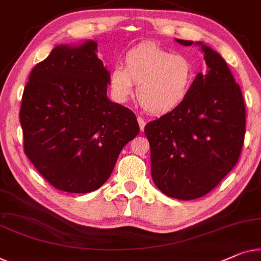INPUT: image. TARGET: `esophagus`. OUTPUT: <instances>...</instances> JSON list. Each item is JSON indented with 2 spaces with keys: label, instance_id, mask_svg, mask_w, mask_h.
<instances>
[{
  "label": "esophagus",
  "instance_id": "esophagus-1",
  "mask_svg": "<svg viewBox=\"0 0 261 261\" xmlns=\"http://www.w3.org/2000/svg\"><path fill=\"white\" fill-rule=\"evenodd\" d=\"M138 122H139L140 129H141V132H143V129H145V126H146V121H145V119L141 118V116H138Z\"/></svg>",
  "mask_w": 261,
  "mask_h": 261
}]
</instances>
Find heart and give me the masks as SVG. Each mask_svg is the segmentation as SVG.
Wrapping results in <instances>:
<instances>
[{"label":"heart","mask_w":261,"mask_h":261,"mask_svg":"<svg viewBox=\"0 0 261 261\" xmlns=\"http://www.w3.org/2000/svg\"><path fill=\"white\" fill-rule=\"evenodd\" d=\"M124 67L113 68L109 86L115 99L124 101L138 85L137 97L150 114H167L190 95L195 79L193 62L153 42L132 47L123 56Z\"/></svg>","instance_id":"b5f03b06"}]
</instances>
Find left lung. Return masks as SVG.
Here are the masks:
<instances>
[{
    "mask_svg": "<svg viewBox=\"0 0 261 261\" xmlns=\"http://www.w3.org/2000/svg\"><path fill=\"white\" fill-rule=\"evenodd\" d=\"M195 44L201 47L207 73L196 75L179 108L145 127L154 184L179 200L201 198L218 186L239 160L246 128L243 94L227 63L205 43Z\"/></svg>",
    "mask_w": 261,
    "mask_h": 261,
    "instance_id": "1",
    "label": "left lung"
}]
</instances>
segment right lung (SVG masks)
<instances>
[{
    "mask_svg": "<svg viewBox=\"0 0 261 261\" xmlns=\"http://www.w3.org/2000/svg\"><path fill=\"white\" fill-rule=\"evenodd\" d=\"M96 50L92 40L56 46L33 68L22 95L25 155L53 187L69 193L102 186L140 132L134 113L108 99L111 73Z\"/></svg>",
    "mask_w": 261,
    "mask_h": 261,
    "instance_id": "1",
    "label": "right lung"
}]
</instances>
